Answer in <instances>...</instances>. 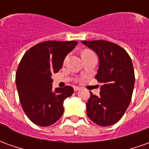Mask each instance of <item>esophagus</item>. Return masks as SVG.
<instances>
[{"label":"esophagus","instance_id":"34e87169","mask_svg":"<svg viewBox=\"0 0 149 149\" xmlns=\"http://www.w3.org/2000/svg\"><path fill=\"white\" fill-rule=\"evenodd\" d=\"M73 88H74V91H78V90H80V88H81L77 87V86H74Z\"/></svg>","mask_w":149,"mask_h":149}]
</instances>
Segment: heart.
<instances>
[{
	"label": "heart",
	"mask_w": 149,
	"mask_h": 149,
	"mask_svg": "<svg viewBox=\"0 0 149 149\" xmlns=\"http://www.w3.org/2000/svg\"><path fill=\"white\" fill-rule=\"evenodd\" d=\"M91 52H93L90 51V50H88V49H86V50H84V52H82V54H87V53H91Z\"/></svg>",
	"instance_id": "1"
}]
</instances>
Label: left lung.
<instances>
[{"mask_svg":"<svg viewBox=\"0 0 149 149\" xmlns=\"http://www.w3.org/2000/svg\"><path fill=\"white\" fill-rule=\"evenodd\" d=\"M99 57L96 79L102 84L100 96L90 92L87 115L100 126H110L121 119L131 101L135 84L132 62L120 46L107 40H83Z\"/></svg>","mask_w":149,"mask_h":149,"instance_id":"left-lung-1","label":"left lung"}]
</instances>
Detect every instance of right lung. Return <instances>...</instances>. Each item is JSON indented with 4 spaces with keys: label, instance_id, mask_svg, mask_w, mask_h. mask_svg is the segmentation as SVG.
I'll list each match as a JSON object with an SVG mask.
<instances>
[{
    "label": "right lung",
    "instance_id": "add662e5",
    "mask_svg": "<svg viewBox=\"0 0 149 149\" xmlns=\"http://www.w3.org/2000/svg\"><path fill=\"white\" fill-rule=\"evenodd\" d=\"M77 44L74 40L39 43L21 59L16 84L22 109L35 125L49 126L63 115L64 100L74 90L71 86L52 90V75L62 68L65 56Z\"/></svg>",
    "mask_w": 149,
    "mask_h": 149
}]
</instances>
